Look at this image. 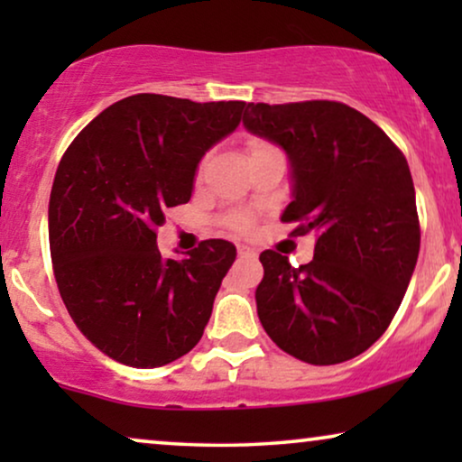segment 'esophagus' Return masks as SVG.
<instances>
[{
    "label": "esophagus",
    "instance_id": "esophagus-1",
    "mask_svg": "<svg viewBox=\"0 0 462 462\" xmlns=\"http://www.w3.org/2000/svg\"><path fill=\"white\" fill-rule=\"evenodd\" d=\"M237 254H239V258H256V250L248 248V245H239Z\"/></svg>",
    "mask_w": 462,
    "mask_h": 462
}]
</instances>
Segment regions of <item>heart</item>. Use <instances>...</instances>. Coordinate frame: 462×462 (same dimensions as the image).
Listing matches in <instances>:
<instances>
[{"label": "heart", "instance_id": "obj_1", "mask_svg": "<svg viewBox=\"0 0 462 462\" xmlns=\"http://www.w3.org/2000/svg\"><path fill=\"white\" fill-rule=\"evenodd\" d=\"M261 147H267V144H264V143H252L250 144V153H252V151L261 149ZM229 226L233 231H245L250 226V218L244 217V214H236V217L229 218Z\"/></svg>", "mask_w": 462, "mask_h": 462}]
</instances>
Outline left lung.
<instances>
[{"mask_svg": "<svg viewBox=\"0 0 462 462\" xmlns=\"http://www.w3.org/2000/svg\"><path fill=\"white\" fill-rule=\"evenodd\" d=\"M244 128L286 151L292 201L282 220L318 237L300 267L263 252L258 319L300 362H346L387 330L419 258L406 157L372 119L334 100L248 103Z\"/></svg>", "mask_w": 462, "mask_h": 462, "instance_id": "1", "label": "left lung"}]
</instances>
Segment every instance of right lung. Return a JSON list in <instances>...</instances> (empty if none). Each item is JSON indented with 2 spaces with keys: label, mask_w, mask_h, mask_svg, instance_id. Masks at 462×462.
Instances as JSON below:
<instances>
[{
  "label": "right lung",
  "mask_w": 462,
  "mask_h": 462,
  "mask_svg": "<svg viewBox=\"0 0 462 462\" xmlns=\"http://www.w3.org/2000/svg\"><path fill=\"white\" fill-rule=\"evenodd\" d=\"M245 103L134 94L75 136L56 170L50 252L62 302L90 343L132 368H160L199 343L236 245L208 239L163 258L157 226L187 204L201 157Z\"/></svg>",
  "instance_id": "add662e5"
}]
</instances>
